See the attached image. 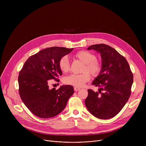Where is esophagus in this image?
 <instances>
[{
  "label": "esophagus",
  "mask_w": 146,
  "mask_h": 146,
  "mask_svg": "<svg viewBox=\"0 0 146 146\" xmlns=\"http://www.w3.org/2000/svg\"><path fill=\"white\" fill-rule=\"evenodd\" d=\"M74 91H79V90H80V88H78V87H74Z\"/></svg>",
  "instance_id": "34e87169"
}]
</instances>
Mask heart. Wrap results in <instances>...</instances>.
Masks as SVG:
<instances>
[{
  "mask_svg": "<svg viewBox=\"0 0 146 146\" xmlns=\"http://www.w3.org/2000/svg\"><path fill=\"white\" fill-rule=\"evenodd\" d=\"M74 57L84 63L82 72L81 74H72L66 76L64 81L66 84L80 87L84 85L90 80V73L94 77H96L100 73L102 69V62L96 59L95 55L85 50L80 51L74 55ZM58 65L62 72H68L70 70V63L67 56H64L60 58Z\"/></svg>",
  "mask_w": 146,
  "mask_h": 146,
  "instance_id": "obj_1",
  "label": "heart"
}]
</instances>
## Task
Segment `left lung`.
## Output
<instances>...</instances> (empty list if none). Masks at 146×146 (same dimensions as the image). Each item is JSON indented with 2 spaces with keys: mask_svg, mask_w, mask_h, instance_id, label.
<instances>
[{
  "mask_svg": "<svg viewBox=\"0 0 146 146\" xmlns=\"http://www.w3.org/2000/svg\"><path fill=\"white\" fill-rule=\"evenodd\" d=\"M87 50L100 52L102 69L92 82V85L100 89L98 92L88 90L86 106L98 118H113L122 110L131 96L133 81L132 72L125 58L111 47L98 44Z\"/></svg>",
  "mask_w": 146,
  "mask_h": 146,
  "instance_id": "obj_1",
  "label": "left lung"
}]
</instances>
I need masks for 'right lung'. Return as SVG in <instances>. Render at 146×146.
Instances as JSON below:
<instances>
[{"label":"right lung","mask_w":146,"mask_h":146,"mask_svg":"<svg viewBox=\"0 0 146 146\" xmlns=\"http://www.w3.org/2000/svg\"><path fill=\"white\" fill-rule=\"evenodd\" d=\"M73 48L52 47L31 56L25 62L18 76L19 94L28 109L42 118L53 117L64 110L68 99L74 94L72 86L59 89L49 88L51 80L57 82L62 75L58 62L60 58Z\"/></svg>","instance_id":"1"}]
</instances>
